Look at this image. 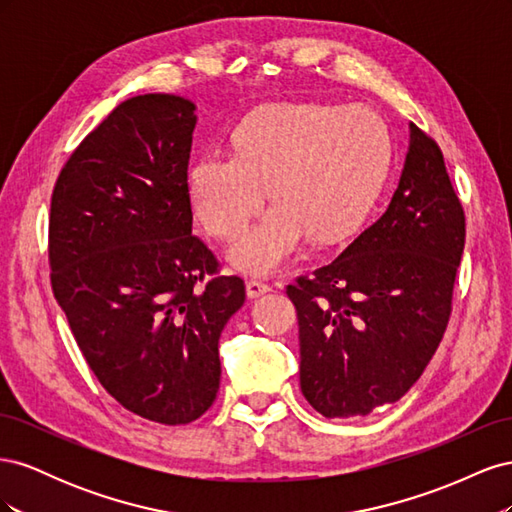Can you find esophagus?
Returning a JSON list of instances; mask_svg holds the SVG:
<instances>
[{
	"mask_svg": "<svg viewBox=\"0 0 512 512\" xmlns=\"http://www.w3.org/2000/svg\"><path fill=\"white\" fill-rule=\"evenodd\" d=\"M267 292H271V286L265 284L262 280H250V282H247V297H250V299H258V297H262V294H267Z\"/></svg>",
	"mask_w": 512,
	"mask_h": 512,
	"instance_id": "obj_1",
	"label": "esophagus"
}]
</instances>
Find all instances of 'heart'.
Segmentation results:
<instances>
[{"instance_id":"b5f03b06","label":"heart","mask_w":512,"mask_h":512,"mask_svg":"<svg viewBox=\"0 0 512 512\" xmlns=\"http://www.w3.org/2000/svg\"><path fill=\"white\" fill-rule=\"evenodd\" d=\"M389 166V132L363 104H271L232 132V156L203 151L185 190L211 237L235 241L265 205L273 209L232 247V267L271 275L301 252L307 237H346L374 205Z\"/></svg>"}]
</instances>
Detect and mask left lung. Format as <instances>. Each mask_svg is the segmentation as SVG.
I'll list each match as a JSON object with an SVG mask.
<instances>
[{"instance_id": "1", "label": "left lung", "mask_w": 512, "mask_h": 512, "mask_svg": "<svg viewBox=\"0 0 512 512\" xmlns=\"http://www.w3.org/2000/svg\"><path fill=\"white\" fill-rule=\"evenodd\" d=\"M463 243L466 215L442 151L410 123L386 211L329 265L286 288L309 406L327 418L365 416L410 391L451 318Z\"/></svg>"}]
</instances>
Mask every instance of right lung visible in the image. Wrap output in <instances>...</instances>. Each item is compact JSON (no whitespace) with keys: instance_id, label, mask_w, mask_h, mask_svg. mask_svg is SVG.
Here are the masks:
<instances>
[{"instance_id":"add662e5","label":"right lung","mask_w":512,"mask_h":512,"mask_svg":"<svg viewBox=\"0 0 512 512\" xmlns=\"http://www.w3.org/2000/svg\"><path fill=\"white\" fill-rule=\"evenodd\" d=\"M196 106L121 102L61 168L51 196L53 294L89 369L162 425L203 416L220 389V335L245 303L237 275L192 235L185 190Z\"/></svg>"}]
</instances>
